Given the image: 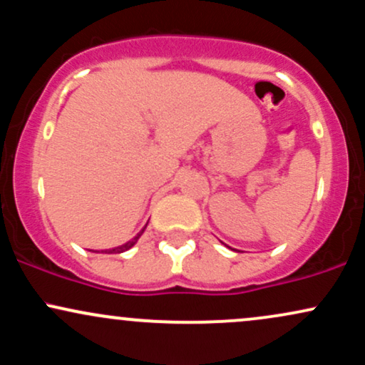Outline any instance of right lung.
Instances as JSON below:
<instances>
[{
  "label": "right lung",
  "instance_id": "obj_1",
  "mask_svg": "<svg viewBox=\"0 0 365 365\" xmlns=\"http://www.w3.org/2000/svg\"><path fill=\"white\" fill-rule=\"evenodd\" d=\"M142 232H144V230H142ZM142 232H140V233H137V237H133L132 240L127 242V244H123V245L116 247V249H111V250H108L106 254H120V252H125V250H128L130 247H133V245H135V242L139 240V237L142 235Z\"/></svg>",
  "mask_w": 365,
  "mask_h": 365
}]
</instances>
